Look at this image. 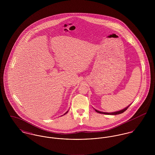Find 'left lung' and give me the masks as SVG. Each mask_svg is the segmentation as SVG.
Masks as SVG:
<instances>
[{
    "label": "left lung",
    "mask_w": 155,
    "mask_h": 155,
    "mask_svg": "<svg viewBox=\"0 0 155 155\" xmlns=\"http://www.w3.org/2000/svg\"><path fill=\"white\" fill-rule=\"evenodd\" d=\"M130 105H131V104H130ZM130 105H129L128 106H127V107H125V109H122V110L117 111H114V112H110V113H108V112H103V111L97 110H96V109H95V110L96 111L97 113H99L105 114H110V115H116V114H121V113H124L125 111H126L127 110V109L130 107Z\"/></svg>",
    "instance_id": "left-lung-1"
}]
</instances>
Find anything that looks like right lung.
<instances>
[{
    "label": "right lung",
    "mask_w": 155,
    "mask_h": 155,
    "mask_svg": "<svg viewBox=\"0 0 155 155\" xmlns=\"http://www.w3.org/2000/svg\"><path fill=\"white\" fill-rule=\"evenodd\" d=\"M68 111H67L66 112V113H64V114H66L67 113V112H68Z\"/></svg>",
    "instance_id": "right-lung-1"
}]
</instances>
